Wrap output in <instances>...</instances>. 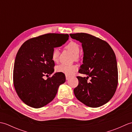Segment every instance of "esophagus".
Masks as SVG:
<instances>
[{
  "instance_id": "34e87169",
  "label": "esophagus",
  "mask_w": 132,
  "mask_h": 132,
  "mask_svg": "<svg viewBox=\"0 0 132 132\" xmlns=\"http://www.w3.org/2000/svg\"><path fill=\"white\" fill-rule=\"evenodd\" d=\"M69 79H70V77L66 76V80H69Z\"/></svg>"
}]
</instances>
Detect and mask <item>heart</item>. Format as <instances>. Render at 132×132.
I'll use <instances>...</instances> for the list:
<instances>
[{
	"instance_id": "obj_1",
	"label": "heart",
	"mask_w": 132,
	"mask_h": 132,
	"mask_svg": "<svg viewBox=\"0 0 132 132\" xmlns=\"http://www.w3.org/2000/svg\"><path fill=\"white\" fill-rule=\"evenodd\" d=\"M66 48L70 50L72 54H74V57L75 60H78L79 58L78 54L80 52V46L79 45L75 42L71 41L67 45ZM59 54H60V52L58 49H54L53 50L52 54V59L55 62L58 60ZM55 70L57 72L63 74L67 76H70L77 70V67L75 65H66V64H61L56 67Z\"/></svg>"
}]
</instances>
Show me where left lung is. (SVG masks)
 <instances>
[{"instance_id":"obj_1","label":"left lung","mask_w":132,"mask_h":132,"mask_svg":"<svg viewBox=\"0 0 132 132\" xmlns=\"http://www.w3.org/2000/svg\"><path fill=\"white\" fill-rule=\"evenodd\" d=\"M70 36L82 43L83 64L79 72L88 75L77 77L79 84L74 89L75 96L89 107L102 106L111 99L117 88L118 70L115 54L106 41L94 36L85 33Z\"/></svg>"}]
</instances>
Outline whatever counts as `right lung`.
Returning a JSON list of instances; mask_svg holds the SVG:
<instances>
[{
  "label": "right lung",
  "mask_w": 132,
  "mask_h": 132,
  "mask_svg": "<svg viewBox=\"0 0 132 132\" xmlns=\"http://www.w3.org/2000/svg\"><path fill=\"white\" fill-rule=\"evenodd\" d=\"M69 37L68 34L47 33L26 41L19 49L14 63L13 85L26 104L35 108L46 105L54 99L59 86L65 82V75L60 72L46 80L43 77L54 71L52 52Z\"/></svg>",
  "instance_id": "1"
}]
</instances>
